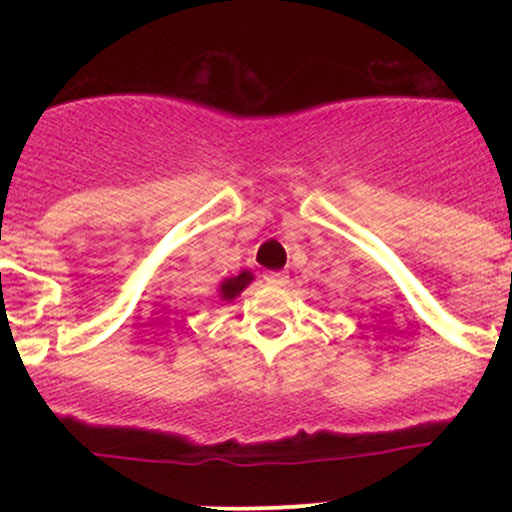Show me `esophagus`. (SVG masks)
<instances>
[{"label":"esophagus","mask_w":512,"mask_h":512,"mask_svg":"<svg viewBox=\"0 0 512 512\" xmlns=\"http://www.w3.org/2000/svg\"><path fill=\"white\" fill-rule=\"evenodd\" d=\"M264 279H267V284H272V286H286V284H289V276H286L284 272H269L267 276H264Z\"/></svg>","instance_id":"esophagus-1"}]
</instances>
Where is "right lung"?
<instances>
[{"mask_svg": "<svg viewBox=\"0 0 512 512\" xmlns=\"http://www.w3.org/2000/svg\"><path fill=\"white\" fill-rule=\"evenodd\" d=\"M252 279H255V276H252V272H248V269L236 276H231V279H223L219 286V296L223 298V301H233V298L243 293V289L250 284Z\"/></svg>", "mask_w": 512, "mask_h": 512, "instance_id": "obj_1", "label": "right lung"}]
</instances>
